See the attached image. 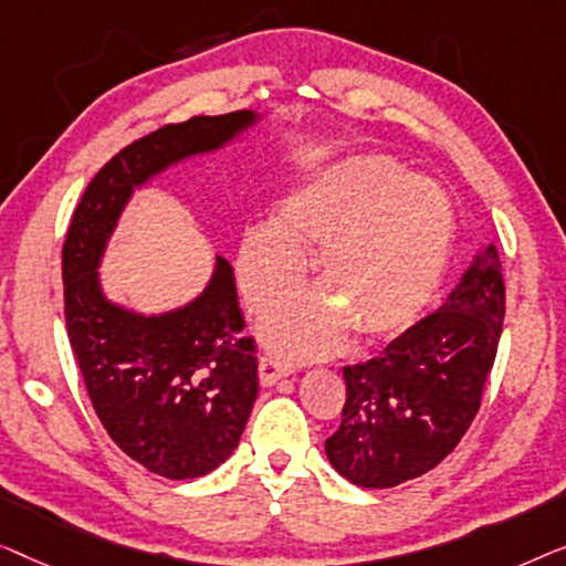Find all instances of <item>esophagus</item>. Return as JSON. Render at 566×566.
I'll list each match as a JSON object with an SVG mask.
<instances>
[{"label":"esophagus","mask_w":566,"mask_h":566,"mask_svg":"<svg viewBox=\"0 0 566 566\" xmlns=\"http://www.w3.org/2000/svg\"><path fill=\"white\" fill-rule=\"evenodd\" d=\"M286 374H290V366H286L284 361L274 359V356H261V361H259V381H261V385L272 387L282 377H286Z\"/></svg>","instance_id":"1"}]
</instances>
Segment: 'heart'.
Listing matches in <instances>:
<instances>
[{
  "label": "heart",
  "mask_w": 566,
  "mask_h": 566,
  "mask_svg": "<svg viewBox=\"0 0 566 566\" xmlns=\"http://www.w3.org/2000/svg\"><path fill=\"white\" fill-rule=\"evenodd\" d=\"M453 210L431 179L387 156L325 166L276 207L272 226L245 228L238 274L253 310L300 284L313 256L323 300L276 310L264 340L290 359L331 354L344 338H381L410 328L436 297L453 245Z\"/></svg>",
  "instance_id": "1"
}]
</instances>
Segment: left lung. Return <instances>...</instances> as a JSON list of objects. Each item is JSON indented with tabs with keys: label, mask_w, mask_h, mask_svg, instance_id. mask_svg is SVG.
Wrapping results in <instances>:
<instances>
[{
	"label": "left lung",
	"mask_w": 566,
	"mask_h": 566,
	"mask_svg": "<svg viewBox=\"0 0 566 566\" xmlns=\"http://www.w3.org/2000/svg\"><path fill=\"white\" fill-rule=\"evenodd\" d=\"M503 317V264L490 243L433 315L374 359L344 366V420L325 441L333 469L385 490L441 464L480 410Z\"/></svg>",
	"instance_id": "8db88e82"
}]
</instances>
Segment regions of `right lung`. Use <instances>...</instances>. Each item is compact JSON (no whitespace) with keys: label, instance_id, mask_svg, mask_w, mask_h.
Wrapping results in <instances>:
<instances>
[{"label":"right lung","instance_id":"right-lung-1","mask_svg":"<svg viewBox=\"0 0 566 566\" xmlns=\"http://www.w3.org/2000/svg\"><path fill=\"white\" fill-rule=\"evenodd\" d=\"M256 109L192 117L130 143L90 181L63 243L66 328L97 416L127 457L166 480H197L235 451L259 395L233 266L214 256L205 290L164 313L105 292L99 266L138 189L251 133Z\"/></svg>","mask_w":566,"mask_h":566}]
</instances>
